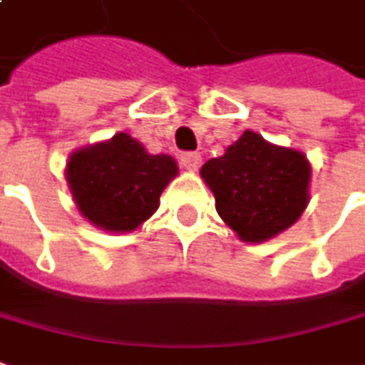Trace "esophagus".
Returning a JSON list of instances; mask_svg holds the SVG:
<instances>
[{
	"label": "esophagus",
	"instance_id": "esophagus-1",
	"mask_svg": "<svg viewBox=\"0 0 365 365\" xmlns=\"http://www.w3.org/2000/svg\"><path fill=\"white\" fill-rule=\"evenodd\" d=\"M182 165L190 172H195L200 165H202V155L197 151H187V153H182Z\"/></svg>",
	"mask_w": 365,
	"mask_h": 365
}]
</instances>
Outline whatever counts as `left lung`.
I'll list each match as a JSON object with an SVG mask.
<instances>
[{"label":"left lung","instance_id":"obj_1","mask_svg":"<svg viewBox=\"0 0 365 365\" xmlns=\"http://www.w3.org/2000/svg\"><path fill=\"white\" fill-rule=\"evenodd\" d=\"M215 210L242 242L262 244L294 225L309 202L312 165L302 151L245 130L222 158L202 165Z\"/></svg>","mask_w":365,"mask_h":365}]
</instances>
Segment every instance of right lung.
<instances>
[{"label":"right lung","instance_id":"add662e5","mask_svg":"<svg viewBox=\"0 0 365 365\" xmlns=\"http://www.w3.org/2000/svg\"><path fill=\"white\" fill-rule=\"evenodd\" d=\"M175 175L173 158L151 155L128 133L73 151L66 168L69 192L81 215L113 234L131 232L151 217Z\"/></svg>","mask_w":365,"mask_h":365}]
</instances>
